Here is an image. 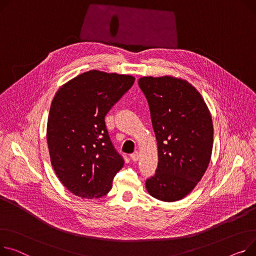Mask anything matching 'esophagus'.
<instances>
[{
    "instance_id": "1",
    "label": "esophagus",
    "mask_w": 256,
    "mask_h": 256,
    "mask_svg": "<svg viewBox=\"0 0 256 256\" xmlns=\"http://www.w3.org/2000/svg\"><path fill=\"white\" fill-rule=\"evenodd\" d=\"M139 158H140L139 151H134V153H132V154H130V158H132L134 162H137V160H139Z\"/></svg>"
}]
</instances>
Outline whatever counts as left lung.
<instances>
[{"instance_id":"left-lung-1","label":"left lung","mask_w":256,"mask_h":256,"mask_svg":"<svg viewBox=\"0 0 256 256\" xmlns=\"http://www.w3.org/2000/svg\"><path fill=\"white\" fill-rule=\"evenodd\" d=\"M138 83L148 102L158 150L156 173L146 180L147 192L160 200H179L194 188L210 162V111L186 80L149 76Z\"/></svg>"}]
</instances>
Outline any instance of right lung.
I'll list each match as a JSON object with an SVG mask.
<instances>
[{"label": "right lung", "instance_id": "1", "mask_svg": "<svg viewBox=\"0 0 256 256\" xmlns=\"http://www.w3.org/2000/svg\"><path fill=\"white\" fill-rule=\"evenodd\" d=\"M134 82L130 75L92 70L66 82L56 94L46 134L50 160L60 181L75 196H104L124 166L105 116Z\"/></svg>", "mask_w": 256, "mask_h": 256}]
</instances>
